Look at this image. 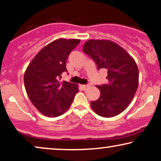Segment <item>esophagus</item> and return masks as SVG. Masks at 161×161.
<instances>
[{
  "label": "esophagus",
  "mask_w": 161,
  "mask_h": 161,
  "mask_svg": "<svg viewBox=\"0 0 161 161\" xmlns=\"http://www.w3.org/2000/svg\"><path fill=\"white\" fill-rule=\"evenodd\" d=\"M81 87L84 90H87L88 87H89V85H81Z\"/></svg>",
  "instance_id": "34e87169"
}]
</instances>
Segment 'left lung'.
Returning a JSON list of instances; mask_svg holds the SVG:
<instances>
[{"label": "left lung", "mask_w": 161, "mask_h": 161, "mask_svg": "<svg viewBox=\"0 0 161 161\" xmlns=\"http://www.w3.org/2000/svg\"><path fill=\"white\" fill-rule=\"evenodd\" d=\"M83 51L93 59L98 69L108 70V82L97 86L101 96L90 103L92 110L103 117L120 114L130 103L139 86V69L134 59L110 40H88Z\"/></svg>", "instance_id": "obj_1"}]
</instances>
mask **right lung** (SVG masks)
I'll return each mask as SVG.
<instances>
[{
  "label": "right lung",
  "instance_id": "1",
  "mask_svg": "<svg viewBox=\"0 0 161 161\" xmlns=\"http://www.w3.org/2000/svg\"><path fill=\"white\" fill-rule=\"evenodd\" d=\"M80 39L58 38L37 53L27 67L24 84L33 105L45 116L58 117L66 112L79 91L76 84L60 81L67 71L66 60Z\"/></svg>",
  "mask_w": 161,
  "mask_h": 161
}]
</instances>
